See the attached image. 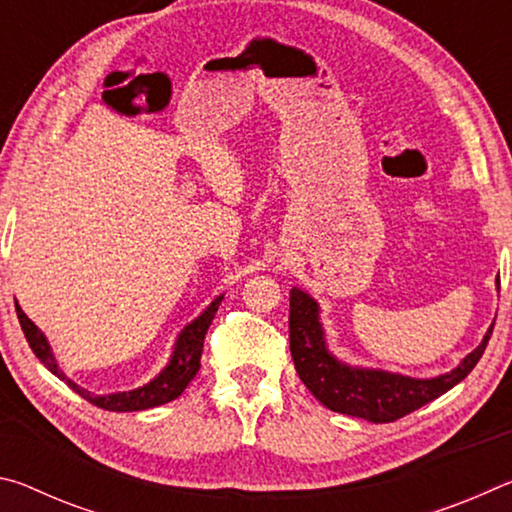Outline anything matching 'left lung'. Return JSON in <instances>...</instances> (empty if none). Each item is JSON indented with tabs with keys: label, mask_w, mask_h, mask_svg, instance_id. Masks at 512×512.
<instances>
[{
	"label": "left lung",
	"mask_w": 512,
	"mask_h": 512,
	"mask_svg": "<svg viewBox=\"0 0 512 512\" xmlns=\"http://www.w3.org/2000/svg\"><path fill=\"white\" fill-rule=\"evenodd\" d=\"M318 316V302L293 287L289 293V343L302 384L327 409L368 422H395L454 388L479 363L495 327L490 325L479 348L467 354L452 372L433 379H415L400 372L357 368L339 361L327 350Z\"/></svg>",
	"instance_id": "left-lung-1"
}]
</instances>
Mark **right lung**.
<instances>
[{"mask_svg":"<svg viewBox=\"0 0 512 512\" xmlns=\"http://www.w3.org/2000/svg\"><path fill=\"white\" fill-rule=\"evenodd\" d=\"M221 300H223V296H216L210 302V307H207L201 316L194 318L192 323L180 329L176 345H173L171 359L167 366L160 370L158 377H153L149 384L135 388V391L112 393V395H94L90 391H85V388H81L79 384H74V381L58 368V361L54 357V352H51V348H49L47 336L40 332L36 323H33L27 314H24L20 305H15V311H17V318H20L22 332H24V336H27L33 354H36V357L45 363L47 370L54 372L60 381H65V384L72 388L74 393H79L83 400H88L90 404L99 406V409H106V411L124 413V411L153 409V406L167 404L183 395L187 384L196 377L198 368H201L205 334L212 325V318L216 314V309H219Z\"/></svg>","mask_w":512,"mask_h":512,"instance_id":"add662e5","label":"right lung"}]
</instances>
